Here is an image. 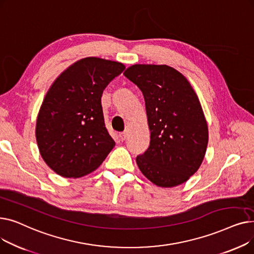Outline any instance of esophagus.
<instances>
[{"instance_id": "1", "label": "esophagus", "mask_w": 254, "mask_h": 254, "mask_svg": "<svg viewBox=\"0 0 254 254\" xmlns=\"http://www.w3.org/2000/svg\"><path fill=\"white\" fill-rule=\"evenodd\" d=\"M119 138L122 139V141L126 140L127 138V131H124V132H120L119 134Z\"/></svg>"}]
</instances>
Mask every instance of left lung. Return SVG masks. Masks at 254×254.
<instances>
[{
	"label": "left lung",
	"mask_w": 254,
	"mask_h": 254,
	"mask_svg": "<svg viewBox=\"0 0 254 254\" xmlns=\"http://www.w3.org/2000/svg\"><path fill=\"white\" fill-rule=\"evenodd\" d=\"M124 75L142 91L150 145L136 162L143 175L161 188L188 181L201 166L208 126L190 83L167 64H134Z\"/></svg>",
	"instance_id": "obj_1"
}]
</instances>
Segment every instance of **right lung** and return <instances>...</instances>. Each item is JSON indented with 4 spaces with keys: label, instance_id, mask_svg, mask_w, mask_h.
<instances>
[{
    "label": "right lung",
    "instance_id": "right-lung-1",
    "mask_svg": "<svg viewBox=\"0 0 254 254\" xmlns=\"http://www.w3.org/2000/svg\"><path fill=\"white\" fill-rule=\"evenodd\" d=\"M125 69L122 63L85 58L50 86L37 117L36 139L40 154L57 174L65 178L89 174L113 149L101 98Z\"/></svg>",
    "mask_w": 254,
    "mask_h": 254
}]
</instances>
